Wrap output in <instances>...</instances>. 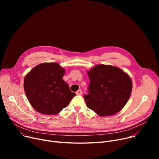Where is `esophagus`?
<instances>
[{"label": "esophagus", "mask_w": 159, "mask_h": 159, "mask_svg": "<svg viewBox=\"0 0 159 159\" xmlns=\"http://www.w3.org/2000/svg\"><path fill=\"white\" fill-rule=\"evenodd\" d=\"M82 91L81 89H79L77 91H76V94L77 95H82Z\"/></svg>", "instance_id": "esophagus-1"}]
</instances>
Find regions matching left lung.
<instances>
[{
  "label": "left lung",
  "instance_id": "left-lung-1",
  "mask_svg": "<svg viewBox=\"0 0 159 159\" xmlns=\"http://www.w3.org/2000/svg\"><path fill=\"white\" fill-rule=\"evenodd\" d=\"M90 82L84 95L89 109L100 116L120 111L128 102L132 91L129 75L117 67L99 64L88 71Z\"/></svg>",
  "mask_w": 159,
  "mask_h": 159
}]
</instances>
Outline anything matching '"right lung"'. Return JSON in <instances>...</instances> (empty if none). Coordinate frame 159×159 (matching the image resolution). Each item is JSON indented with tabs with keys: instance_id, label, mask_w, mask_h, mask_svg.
<instances>
[{
	"instance_id": "1",
	"label": "right lung",
	"mask_w": 159,
	"mask_h": 159,
	"mask_svg": "<svg viewBox=\"0 0 159 159\" xmlns=\"http://www.w3.org/2000/svg\"><path fill=\"white\" fill-rule=\"evenodd\" d=\"M65 70L56 62L42 63L24 78L25 93L32 107L42 114L55 115L76 95L62 77Z\"/></svg>"
}]
</instances>
